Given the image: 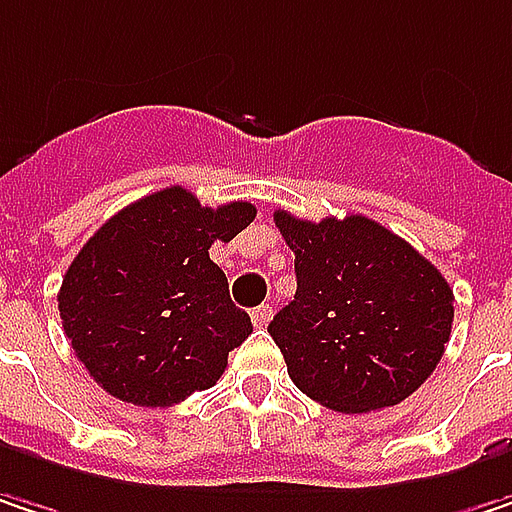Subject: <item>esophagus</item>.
I'll use <instances>...</instances> for the list:
<instances>
[{
	"label": "esophagus",
	"mask_w": 512,
	"mask_h": 512,
	"mask_svg": "<svg viewBox=\"0 0 512 512\" xmlns=\"http://www.w3.org/2000/svg\"><path fill=\"white\" fill-rule=\"evenodd\" d=\"M269 319H272V307L269 304H260L252 310V322H255V328H266L269 325Z\"/></svg>",
	"instance_id": "1"
}]
</instances>
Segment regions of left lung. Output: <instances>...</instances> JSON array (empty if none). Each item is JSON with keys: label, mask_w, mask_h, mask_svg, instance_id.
<instances>
[{"label": "left lung", "mask_w": 512, "mask_h": 512, "mask_svg": "<svg viewBox=\"0 0 512 512\" xmlns=\"http://www.w3.org/2000/svg\"><path fill=\"white\" fill-rule=\"evenodd\" d=\"M296 299L269 322L293 384L340 413L393 407L437 369L454 322L442 272L381 222L275 210Z\"/></svg>", "instance_id": "1"}]
</instances>
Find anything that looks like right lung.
I'll use <instances>...</instances> for the list:
<instances>
[{
  "label": "right lung",
  "mask_w": 512,
  "mask_h": 512,
  "mask_svg": "<svg viewBox=\"0 0 512 512\" xmlns=\"http://www.w3.org/2000/svg\"><path fill=\"white\" fill-rule=\"evenodd\" d=\"M255 205L205 208L166 187L111 216L70 263L58 310L75 357L119 401L172 407L219 381L252 319L208 249L234 240Z\"/></svg>",
  "instance_id": "right-lung-1"
}]
</instances>
